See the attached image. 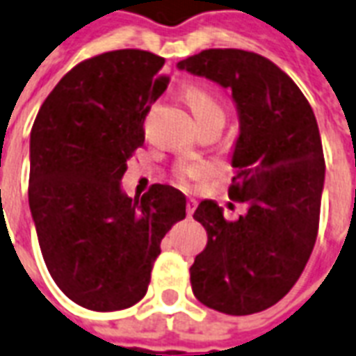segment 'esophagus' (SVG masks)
Listing matches in <instances>:
<instances>
[{
  "mask_svg": "<svg viewBox=\"0 0 356 356\" xmlns=\"http://www.w3.org/2000/svg\"><path fill=\"white\" fill-rule=\"evenodd\" d=\"M186 208H188V216L191 218L195 213V210H197V200L195 199H189L188 200V204H186Z\"/></svg>",
  "mask_w": 356,
  "mask_h": 356,
  "instance_id": "obj_1",
  "label": "esophagus"
}]
</instances>
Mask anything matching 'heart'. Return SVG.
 I'll list each match as a JSON object with an SVG mask.
<instances>
[{
  "label": "heart",
  "instance_id": "heart-1",
  "mask_svg": "<svg viewBox=\"0 0 356 356\" xmlns=\"http://www.w3.org/2000/svg\"><path fill=\"white\" fill-rule=\"evenodd\" d=\"M184 97L188 101L189 108L193 112L195 120H204V118H225L223 106L212 93L200 86H189L184 92ZM208 175V168L200 163H184L180 167V180H200Z\"/></svg>",
  "mask_w": 356,
  "mask_h": 356
}]
</instances>
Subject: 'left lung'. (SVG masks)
I'll return each mask as SVG.
<instances>
[{
    "label": "left lung",
    "instance_id": "1",
    "mask_svg": "<svg viewBox=\"0 0 356 356\" xmlns=\"http://www.w3.org/2000/svg\"><path fill=\"white\" fill-rule=\"evenodd\" d=\"M176 67L231 92L238 137L229 197L248 207L236 221L216 200L197 207L208 244L189 268L193 295L221 314H257L293 289L315 245L325 186L317 120L300 88L263 56L210 48Z\"/></svg>",
    "mask_w": 356,
    "mask_h": 356
}]
</instances>
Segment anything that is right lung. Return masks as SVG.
<instances>
[{
  "label": "right lung",
  "mask_w": 356,
  "mask_h": 356,
  "mask_svg": "<svg viewBox=\"0 0 356 356\" xmlns=\"http://www.w3.org/2000/svg\"><path fill=\"white\" fill-rule=\"evenodd\" d=\"M165 60L114 50L56 84L29 135V210L50 276L93 312L137 304L161 240L186 218V195L156 184L140 199L122 189L144 143L149 103L167 88Z\"/></svg>",
  "instance_id": "right-lung-1"
}]
</instances>
